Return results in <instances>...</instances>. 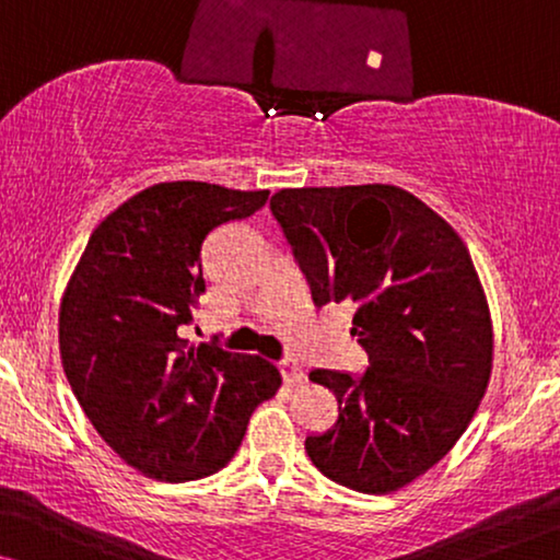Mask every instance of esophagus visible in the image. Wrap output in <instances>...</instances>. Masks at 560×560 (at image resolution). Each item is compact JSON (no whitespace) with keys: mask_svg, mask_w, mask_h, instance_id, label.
Returning a JSON list of instances; mask_svg holds the SVG:
<instances>
[{"mask_svg":"<svg viewBox=\"0 0 560 560\" xmlns=\"http://www.w3.org/2000/svg\"><path fill=\"white\" fill-rule=\"evenodd\" d=\"M280 372H282V380H285L288 385H298V382L305 380L303 366L298 364L295 359H282V362H280Z\"/></svg>","mask_w":560,"mask_h":560,"instance_id":"34e87169","label":"esophagus"}]
</instances>
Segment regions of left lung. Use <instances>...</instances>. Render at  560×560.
<instances>
[{"mask_svg": "<svg viewBox=\"0 0 560 560\" xmlns=\"http://www.w3.org/2000/svg\"><path fill=\"white\" fill-rule=\"evenodd\" d=\"M280 221L313 301L351 303L362 377L313 370L339 420L305 439L316 469L364 494L397 492L454 448L492 374L494 334L471 255L446 219L385 183L282 188Z\"/></svg>", "mask_w": 560, "mask_h": 560, "instance_id": "obj_1", "label": "left lung"}]
</instances>
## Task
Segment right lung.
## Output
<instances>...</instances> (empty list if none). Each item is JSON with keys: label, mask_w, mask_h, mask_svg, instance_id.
<instances>
[{"label": "right lung", "mask_w": 560, "mask_h": 560, "mask_svg": "<svg viewBox=\"0 0 560 560\" xmlns=\"http://www.w3.org/2000/svg\"><path fill=\"white\" fill-rule=\"evenodd\" d=\"M270 190L155 183L94 229L58 313L63 372L91 425L144 477L190 481L232 462L259 402L280 387L262 357L190 343L211 229L259 211Z\"/></svg>", "instance_id": "add662e5"}]
</instances>
